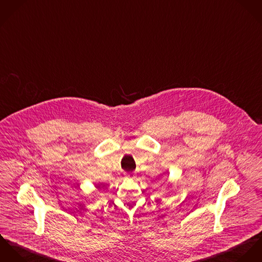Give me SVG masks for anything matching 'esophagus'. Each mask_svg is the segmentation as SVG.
I'll return each instance as SVG.
<instances>
[{
    "mask_svg": "<svg viewBox=\"0 0 262 262\" xmlns=\"http://www.w3.org/2000/svg\"><path fill=\"white\" fill-rule=\"evenodd\" d=\"M125 177H126V179H135L136 174H134V173H127V174H125Z\"/></svg>",
    "mask_w": 262,
    "mask_h": 262,
    "instance_id": "1",
    "label": "esophagus"
}]
</instances>
